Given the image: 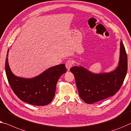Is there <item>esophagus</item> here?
Wrapping results in <instances>:
<instances>
[{
    "label": "esophagus",
    "instance_id": "1",
    "mask_svg": "<svg viewBox=\"0 0 131 131\" xmlns=\"http://www.w3.org/2000/svg\"><path fill=\"white\" fill-rule=\"evenodd\" d=\"M73 61L72 60H68L66 62V63H65V66H66V69L68 70H69L70 68H71L72 65H73Z\"/></svg>",
    "mask_w": 131,
    "mask_h": 131
}]
</instances>
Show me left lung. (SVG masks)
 I'll return each mask as SVG.
<instances>
[{"label": "left lung", "mask_w": 131, "mask_h": 131, "mask_svg": "<svg viewBox=\"0 0 131 131\" xmlns=\"http://www.w3.org/2000/svg\"><path fill=\"white\" fill-rule=\"evenodd\" d=\"M127 70V54L122 40L118 65L114 71L94 73L81 66L70 69L75 77L80 97L89 104L115 95L124 82Z\"/></svg>", "instance_id": "obj_1"}]
</instances>
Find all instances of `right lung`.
Masks as SVG:
<instances>
[{
    "mask_svg": "<svg viewBox=\"0 0 131 131\" xmlns=\"http://www.w3.org/2000/svg\"><path fill=\"white\" fill-rule=\"evenodd\" d=\"M7 50L5 71L7 80L13 91L20 100L36 106H45L51 102L54 96L56 83L62 74L66 72L65 64L48 68L32 78L17 77L9 67Z\"/></svg>",
    "mask_w": 131,
    "mask_h": 131,
    "instance_id": "obj_1",
    "label": "right lung"
}]
</instances>
